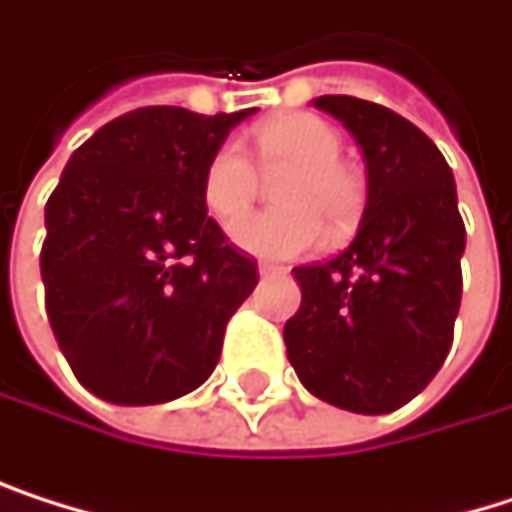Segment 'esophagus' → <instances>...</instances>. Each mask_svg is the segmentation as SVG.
<instances>
[{
	"instance_id": "34e87169",
	"label": "esophagus",
	"mask_w": 512,
	"mask_h": 512,
	"mask_svg": "<svg viewBox=\"0 0 512 512\" xmlns=\"http://www.w3.org/2000/svg\"><path fill=\"white\" fill-rule=\"evenodd\" d=\"M286 268H280V265H274V262H259V274L262 277H271V274H283Z\"/></svg>"
}]
</instances>
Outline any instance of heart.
Masks as SVG:
<instances>
[{
	"label": "heart",
	"instance_id": "heart-1",
	"mask_svg": "<svg viewBox=\"0 0 512 512\" xmlns=\"http://www.w3.org/2000/svg\"><path fill=\"white\" fill-rule=\"evenodd\" d=\"M256 156L265 171L286 174L274 186L283 208L235 223L259 193V171L238 141H223L205 162L202 199L211 217L232 226L241 250L262 259H292L323 244L326 224L350 229L365 202L362 180L341 162L338 132L313 114H286L256 132Z\"/></svg>",
	"mask_w": 512,
	"mask_h": 512
}]
</instances>
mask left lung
<instances>
[{
    "label": "left lung",
    "mask_w": 512,
    "mask_h": 512,
    "mask_svg": "<svg viewBox=\"0 0 512 512\" xmlns=\"http://www.w3.org/2000/svg\"><path fill=\"white\" fill-rule=\"evenodd\" d=\"M362 147L368 202L353 244L292 268L301 307L283 326L304 389L350 413H392L416 398L453 347L465 223L434 141L356 96H319Z\"/></svg>",
    "instance_id": "8db88e82"
}]
</instances>
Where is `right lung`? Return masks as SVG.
Wrapping results in <instances>:
<instances>
[{
	"label": "right lung",
	"mask_w": 512,
	"mask_h": 512,
	"mask_svg": "<svg viewBox=\"0 0 512 512\" xmlns=\"http://www.w3.org/2000/svg\"><path fill=\"white\" fill-rule=\"evenodd\" d=\"M253 111H129L72 153L50 193L44 307L62 356L102 401L165 404L214 374L259 268L208 217L202 171Z\"/></svg>",
	"instance_id": "1"
}]
</instances>
